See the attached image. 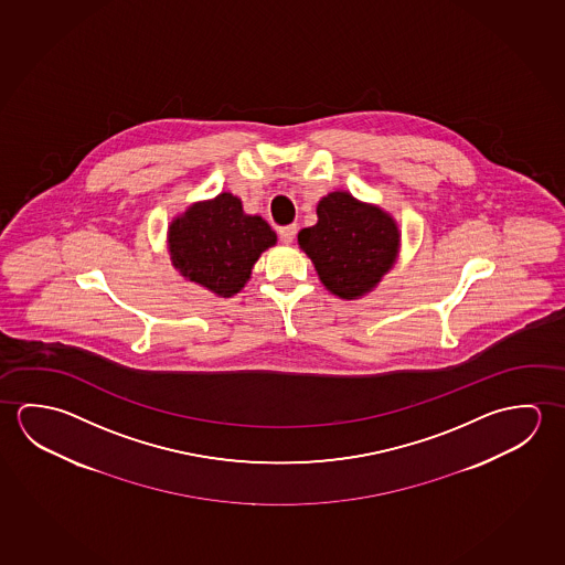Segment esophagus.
Returning a JSON list of instances; mask_svg holds the SVG:
<instances>
[{"label":"esophagus","instance_id":"esophagus-1","mask_svg":"<svg viewBox=\"0 0 565 565\" xmlns=\"http://www.w3.org/2000/svg\"><path fill=\"white\" fill-rule=\"evenodd\" d=\"M296 224H289V226H284V228H279V241L284 242V244H291V242L296 241Z\"/></svg>","mask_w":565,"mask_h":565}]
</instances>
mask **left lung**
I'll return each mask as SVG.
<instances>
[{
  "instance_id": "8db88e82",
  "label": "left lung",
  "mask_w": 565,
  "mask_h": 565,
  "mask_svg": "<svg viewBox=\"0 0 565 565\" xmlns=\"http://www.w3.org/2000/svg\"><path fill=\"white\" fill-rule=\"evenodd\" d=\"M399 238L392 214L349 191L323 196L317 203V224L297 234L324 289L347 301L376 289L398 259Z\"/></svg>"
}]
</instances>
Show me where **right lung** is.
I'll return each mask as SVG.
<instances>
[{
  "label": "right lung",
  "instance_id": "1",
  "mask_svg": "<svg viewBox=\"0 0 565 565\" xmlns=\"http://www.w3.org/2000/svg\"><path fill=\"white\" fill-rule=\"evenodd\" d=\"M278 236L258 214H246L236 194H216L189 204L167 226L173 268L216 297L238 294L250 279L262 252Z\"/></svg>",
  "mask_w": 565,
  "mask_h": 565
}]
</instances>
